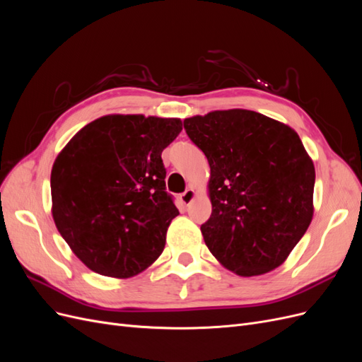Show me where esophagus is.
<instances>
[{
	"label": "esophagus",
	"mask_w": 362,
	"mask_h": 362,
	"mask_svg": "<svg viewBox=\"0 0 362 362\" xmlns=\"http://www.w3.org/2000/svg\"><path fill=\"white\" fill-rule=\"evenodd\" d=\"M194 198H196V192H194V189H193V187L187 189V190H185V192L180 196V199H181V202H182L184 205H189V204H192Z\"/></svg>",
	"instance_id": "obj_1"
}]
</instances>
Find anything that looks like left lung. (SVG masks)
<instances>
[{"mask_svg":"<svg viewBox=\"0 0 362 362\" xmlns=\"http://www.w3.org/2000/svg\"><path fill=\"white\" fill-rule=\"evenodd\" d=\"M184 128L210 164L208 249L238 276L279 267L314 214L315 169L298 133L243 108L196 115Z\"/></svg>","mask_w":362,"mask_h":362,"instance_id":"8db88e82","label":"left lung"}]
</instances>
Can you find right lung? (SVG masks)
Masks as SVG:
<instances>
[{
	"mask_svg": "<svg viewBox=\"0 0 362 362\" xmlns=\"http://www.w3.org/2000/svg\"><path fill=\"white\" fill-rule=\"evenodd\" d=\"M178 117L107 115L81 128L51 170V213L86 267L127 279L164 249L178 208L166 193L161 152L181 133Z\"/></svg>",
	"mask_w": 362,
	"mask_h": 362,
	"instance_id": "1",
	"label": "right lung"
}]
</instances>
